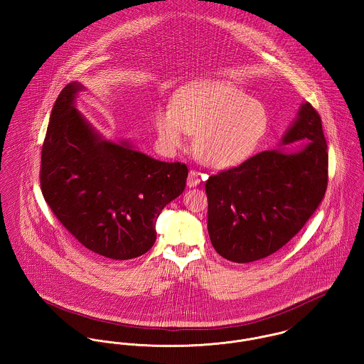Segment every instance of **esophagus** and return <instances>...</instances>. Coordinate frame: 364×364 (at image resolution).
<instances>
[{"instance_id":"34e87169","label":"esophagus","mask_w":364,"mask_h":364,"mask_svg":"<svg viewBox=\"0 0 364 364\" xmlns=\"http://www.w3.org/2000/svg\"><path fill=\"white\" fill-rule=\"evenodd\" d=\"M200 183V173L198 171H189V175H188V186L189 188H195Z\"/></svg>"}]
</instances>
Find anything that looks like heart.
Returning a JSON list of instances; mask_svg holds the SVG:
<instances>
[{"mask_svg":"<svg viewBox=\"0 0 364 364\" xmlns=\"http://www.w3.org/2000/svg\"><path fill=\"white\" fill-rule=\"evenodd\" d=\"M156 129L168 149H179L195 134L193 150L208 166L224 169L244 162L267 129L259 101L227 84H202L179 92L173 107L156 113Z\"/></svg>","mask_w":364,"mask_h":364,"instance_id":"obj_1","label":"heart"}]
</instances>
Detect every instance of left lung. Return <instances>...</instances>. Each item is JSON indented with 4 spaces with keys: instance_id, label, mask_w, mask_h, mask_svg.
<instances>
[{
    "instance_id": "8db88e82",
    "label": "left lung",
    "mask_w": 364,
    "mask_h": 364,
    "mask_svg": "<svg viewBox=\"0 0 364 364\" xmlns=\"http://www.w3.org/2000/svg\"><path fill=\"white\" fill-rule=\"evenodd\" d=\"M307 140L299 153L262 151L208 176V230L225 259L248 263L284 247L321 205L328 186V146L321 116L304 104L283 144Z\"/></svg>"
}]
</instances>
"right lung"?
<instances>
[{
	"label": "right lung",
	"instance_id": "1",
	"mask_svg": "<svg viewBox=\"0 0 364 364\" xmlns=\"http://www.w3.org/2000/svg\"><path fill=\"white\" fill-rule=\"evenodd\" d=\"M80 90L65 85L53 106L41 189L81 245L102 258L133 259L154 245L156 218L185 191L188 166L104 140L74 107Z\"/></svg>",
	"mask_w": 364,
	"mask_h": 364
}]
</instances>
